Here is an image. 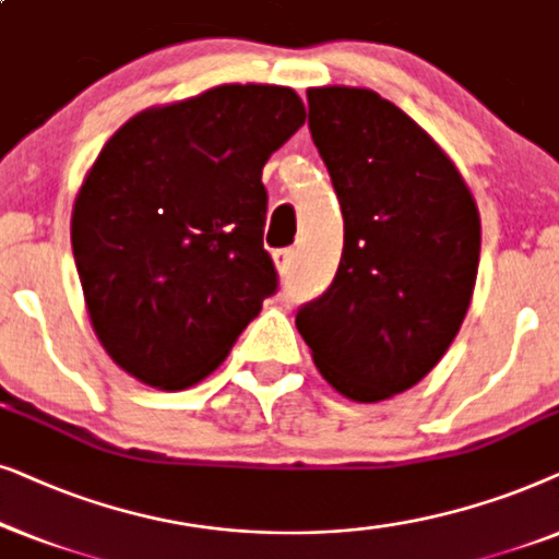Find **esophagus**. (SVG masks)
Segmentation results:
<instances>
[{"instance_id": "34e87169", "label": "esophagus", "mask_w": 559, "mask_h": 559, "mask_svg": "<svg viewBox=\"0 0 559 559\" xmlns=\"http://www.w3.org/2000/svg\"><path fill=\"white\" fill-rule=\"evenodd\" d=\"M294 258H296V252H294L292 248H281V250H275V252H273L275 267H278V273H281V275L292 273V267H294Z\"/></svg>"}]
</instances>
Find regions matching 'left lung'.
Returning <instances> with one entry per match:
<instances>
[{
	"label": "left lung",
	"mask_w": 559,
	"mask_h": 559,
	"mask_svg": "<svg viewBox=\"0 0 559 559\" xmlns=\"http://www.w3.org/2000/svg\"><path fill=\"white\" fill-rule=\"evenodd\" d=\"M309 130L340 199L345 245L296 330L342 396L373 404L429 373L478 275L473 193L440 145L370 88H309Z\"/></svg>",
	"instance_id": "8db88e82"
}]
</instances>
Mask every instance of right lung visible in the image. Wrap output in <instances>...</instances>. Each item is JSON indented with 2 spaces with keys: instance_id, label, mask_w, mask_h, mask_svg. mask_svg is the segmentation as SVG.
Here are the masks:
<instances>
[{
  "instance_id": "1",
  "label": "right lung",
  "mask_w": 559,
  "mask_h": 559,
  "mask_svg": "<svg viewBox=\"0 0 559 559\" xmlns=\"http://www.w3.org/2000/svg\"><path fill=\"white\" fill-rule=\"evenodd\" d=\"M304 119L294 88L227 84L140 111L102 147L73 260L96 337L138 381L199 383L275 294L260 176Z\"/></svg>"
}]
</instances>
